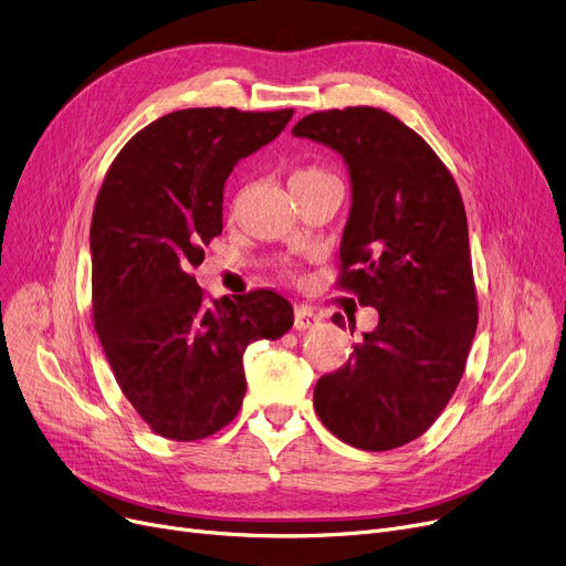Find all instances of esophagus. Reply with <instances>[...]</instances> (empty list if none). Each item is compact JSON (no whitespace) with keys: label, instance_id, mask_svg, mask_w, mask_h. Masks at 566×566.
Listing matches in <instances>:
<instances>
[{"label":"esophagus","instance_id":"1","mask_svg":"<svg viewBox=\"0 0 566 566\" xmlns=\"http://www.w3.org/2000/svg\"><path fill=\"white\" fill-rule=\"evenodd\" d=\"M318 323L321 318L312 312V307H295V316H293L295 331H310V328H316Z\"/></svg>","mask_w":566,"mask_h":566}]
</instances>
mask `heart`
<instances>
[{"mask_svg": "<svg viewBox=\"0 0 566 566\" xmlns=\"http://www.w3.org/2000/svg\"><path fill=\"white\" fill-rule=\"evenodd\" d=\"M323 176H331V174H325V171L314 169V167H310V169H298V171H295V174L291 176V186H293V184H303V181H316V178H323Z\"/></svg>", "mask_w": 566, "mask_h": 566, "instance_id": "heart-1", "label": "heart"}]
</instances>
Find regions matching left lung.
<instances>
[{
  "instance_id": "8db88e82",
  "label": "left lung",
  "mask_w": 566,
  "mask_h": 566,
  "mask_svg": "<svg viewBox=\"0 0 566 566\" xmlns=\"http://www.w3.org/2000/svg\"><path fill=\"white\" fill-rule=\"evenodd\" d=\"M291 133L346 163L339 284L378 312L348 363L318 378L314 408L353 448H401L452 399L478 331L461 192L433 148L382 109L314 112ZM333 323L346 328L342 314Z\"/></svg>"
}]
</instances>
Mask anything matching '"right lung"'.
Here are the masks:
<instances>
[{
  "mask_svg": "<svg viewBox=\"0 0 566 566\" xmlns=\"http://www.w3.org/2000/svg\"><path fill=\"white\" fill-rule=\"evenodd\" d=\"M293 109L192 107L160 116L118 154L96 199L94 323L118 388L158 436L201 440L245 397L243 353L280 339L293 307L275 291L208 305L190 275L222 233L224 181Z\"/></svg>",
  "mask_w": 566,
  "mask_h": 566,
  "instance_id": "add662e5",
  "label": "right lung"
}]
</instances>
